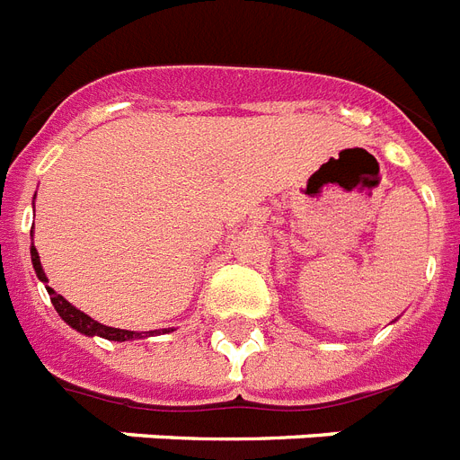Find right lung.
<instances>
[{
    "mask_svg": "<svg viewBox=\"0 0 460 460\" xmlns=\"http://www.w3.org/2000/svg\"><path fill=\"white\" fill-rule=\"evenodd\" d=\"M30 257H32V266H34V273H37V278H40L41 283H49V278H46L44 273V266H41V260H40V252H37V248H30ZM46 289H49V295H51V304L56 306L58 315L67 323L72 330L81 332V334H86V337H102V339H110V341H133V339H146V337H154V334H165V332H172L171 327L168 330H152V332H130V330H119V327H110V325H102V323H98V320H93L91 315H86L84 311H79L76 306H72V304L65 299L63 295H56V289L49 288L46 285Z\"/></svg>",
    "mask_w": 460,
    "mask_h": 460,
    "instance_id": "1",
    "label": "right lung"
}]
</instances>
